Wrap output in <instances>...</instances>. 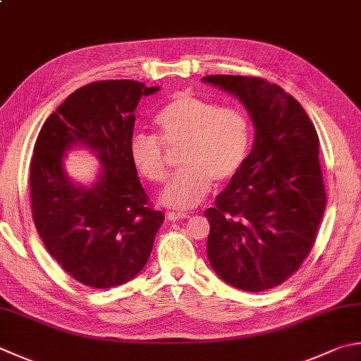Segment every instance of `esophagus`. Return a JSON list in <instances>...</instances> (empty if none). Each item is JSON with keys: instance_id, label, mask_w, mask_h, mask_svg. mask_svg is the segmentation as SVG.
I'll return each instance as SVG.
<instances>
[{"instance_id": "obj_1", "label": "esophagus", "mask_w": 361, "mask_h": 361, "mask_svg": "<svg viewBox=\"0 0 361 361\" xmlns=\"http://www.w3.org/2000/svg\"><path fill=\"white\" fill-rule=\"evenodd\" d=\"M190 215L187 214H180V212H168L166 214V219L169 221H178V220H183V219H188Z\"/></svg>"}]
</instances>
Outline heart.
Instances as JSON below:
<instances>
[{
  "mask_svg": "<svg viewBox=\"0 0 361 361\" xmlns=\"http://www.w3.org/2000/svg\"><path fill=\"white\" fill-rule=\"evenodd\" d=\"M159 137L135 133L128 154L142 178L160 183L168 178L165 145L182 147V171L161 190L160 202L178 210L198 206L216 183L233 179L248 157L251 127L247 114L233 106L179 94L154 119Z\"/></svg>",
  "mask_w": 361,
  "mask_h": 361,
  "instance_id": "b5f03b06",
  "label": "heart"
}]
</instances>
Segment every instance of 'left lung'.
Listing matches in <instances>:
<instances>
[{
    "label": "left lung",
    "instance_id": "left-lung-1",
    "mask_svg": "<svg viewBox=\"0 0 361 361\" xmlns=\"http://www.w3.org/2000/svg\"><path fill=\"white\" fill-rule=\"evenodd\" d=\"M255 126L251 152L215 198L207 257L223 281L261 292L286 281L312 248L325 210L319 137L302 105L262 78L209 75Z\"/></svg>",
    "mask_w": 361,
    "mask_h": 361
}]
</instances>
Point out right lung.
<instances>
[{"label": "right lung", "mask_w": 361, "mask_h": 361, "mask_svg": "<svg viewBox=\"0 0 361 361\" xmlns=\"http://www.w3.org/2000/svg\"><path fill=\"white\" fill-rule=\"evenodd\" d=\"M159 90L133 80L86 85L50 114L34 145V224L49 253L86 286L108 289L137 276L165 220L149 207L128 154L138 102ZM72 148H87L101 163L90 186L65 171Z\"/></svg>", "instance_id": "add662e5"}]
</instances>
